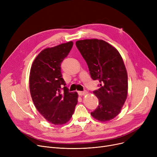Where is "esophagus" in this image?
I'll return each instance as SVG.
<instances>
[{"label": "esophagus", "mask_w": 157, "mask_h": 157, "mask_svg": "<svg viewBox=\"0 0 157 157\" xmlns=\"http://www.w3.org/2000/svg\"><path fill=\"white\" fill-rule=\"evenodd\" d=\"M78 93L79 95L82 96V95H86L87 94V92L86 91H79V92H78Z\"/></svg>", "instance_id": "esophagus-1"}]
</instances>
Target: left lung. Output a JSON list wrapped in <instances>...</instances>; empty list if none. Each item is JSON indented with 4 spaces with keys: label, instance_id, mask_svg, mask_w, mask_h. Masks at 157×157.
<instances>
[{
    "label": "left lung",
    "instance_id": "8db88e82",
    "mask_svg": "<svg viewBox=\"0 0 157 157\" xmlns=\"http://www.w3.org/2000/svg\"><path fill=\"white\" fill-rule=\"evenodd\" d=\"M78 50L85 60L94 80L100 88L94 91L98 104L92 116L101 121H109L120 113L128 94V76L123 59L117 49L103 40L76 41Z\"/></svg>",
    "mask_w": 157,
    "mask_h": 157
}]
</instances>
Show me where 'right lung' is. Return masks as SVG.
<instances>
[{
    "instance_id": "right-lung-1",
    "label": "right lung",
    "mask_w": 157,
    "mask_h": 157,
    "mask_svg": "<svg viewBox=\"0 0 157 157\" xmlns=\"http://www.w3.org/2000/svg\"><path fill=\"white\" fill-rule=\"evenodd\" d=\"M72 46L70 41L46 48L31 66L29 87L32 101L40 114L54 125L69 121L78 103V93L69 92L65 86L60 67Z\"/></svg>"
}]
</instances>
